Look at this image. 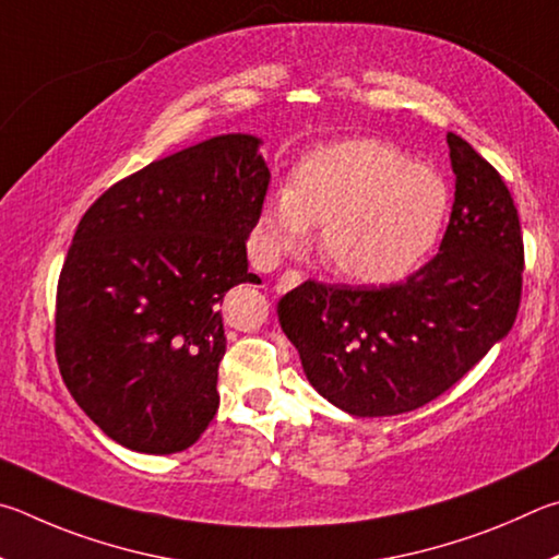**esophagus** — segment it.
I'll use <instances>...</instances> for the list:
<instances>
[{
  "label": "esophagus",
  "instance_id": "obj_1",
  "mask_svg": "<svg viewBox=\"0 0 559 559\" xmlns=\"http://www.w3.org/2000/svg\"><path fill=\"white\" fill-rule=\"evenodd\" d=\"M297 285H301V272L299 270H285L282 272V277L277 280V292H289V289H295Z\"/></svg>",
  "mask_w": 559,
  "mask_h": 559
}]
</instances>
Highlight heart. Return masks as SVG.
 Listing matches in <instances>:
<instances>
[{
    "label": "heart",
    "mask_w": 559,
    "mask_h": 559,
    "mask_svg": "<svg viewBox=\"0 0 559 559\" xmlns=\"http://www.w3.org/2000/svg\"><path fill=\"white\" fill-rule=\"evenodd\" d=\"M447 183L393 144L350 140L307 154L289 186L260 211L267 254L299 250L321 228L319 252L338 274L388 285L413 272L442 228Z\"/></svg>",
    "instance_id": "heart-1"
}]
</instances>
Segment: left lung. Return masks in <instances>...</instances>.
I'll return each instance as SVG.
<instances>
[{"mask_svg":"<svg viewBox=\"0 0 559 559\" xmlns=\"http://www.w3.org/2000/svg\"><path fill=\"white\" fill-rule=\"evenodd\" d=\"M456 174L439 252L380 287L307 280L277 314L309 383L356 417L417 409L447 393L511 331L523 292V233L503 176L447 134Z\"/></svg>","mask_w":559,"mask_h":559,"instance_id":"8db88e82","label":"left lung"}]
</instances>
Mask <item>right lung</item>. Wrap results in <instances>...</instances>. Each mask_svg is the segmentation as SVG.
Here are the masks:
<instances>
[{"mask_svg":"<svg viewBox=\"0 0 559 559\" xmlns=\"http://www.w3.org/2000/svg\"><path fill=\"white\" fill-rule=\"evenodd\" d=\"M221 134L112 183L78 223L56 289V360L83 413L144 454L189 449L218 409L223 299L248 272L270 169Z\"/></svg>","mask_w":559,"mask_h":559,"instance_id":"right-lung-1","label":"right lung"}]
</instances>
